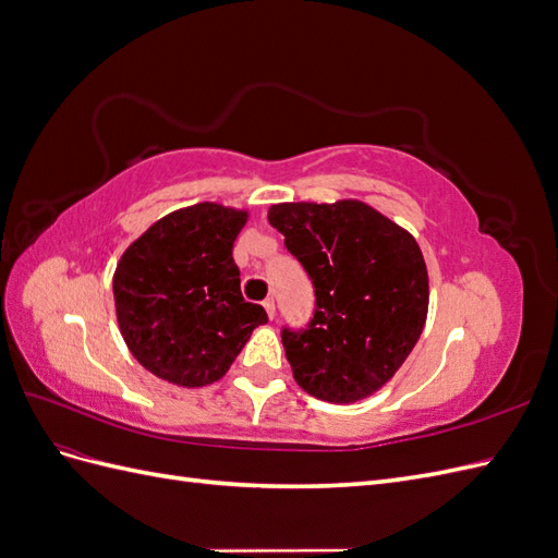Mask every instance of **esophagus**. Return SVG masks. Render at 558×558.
<instances>
[{
    "instance_id": "34e87169",
    "label": "esophagus",
    "mask_w": 558,
    "mask_h": 558,
    "mask_svg": "<svg viewBox=\"0 0 558 558\" xmlns=\"http://www.w3.org/2000/svg\"><path fill=\"white\" fill-rule=\"evenodd\" d=\"M263 307H265V312H267V316H269V318H275V312H277V310H275V300H272V298L265 300V302H263Z\"/></svg>"
}]
</instances>
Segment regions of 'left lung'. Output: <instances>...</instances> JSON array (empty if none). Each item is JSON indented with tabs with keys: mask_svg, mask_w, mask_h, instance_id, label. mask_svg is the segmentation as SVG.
Returning a JSON list of instances; mask_svg holds the SVG:
<instances>
[{
	"mask_svg": "<svg viewBox=\"0 0 558 558\" xmlns=\"http://www.w3.org/2000/svg\"><path fill=\"white\" fill-rule=\"evenodd\" d=\"M267 221L316 289L312 324L281 332L298 386L335 404L377 393L426 326L428 269L416 240L361 199L281 202Z\"/></svg>",
	"mask_w": 558,
	"mask_h": 558,
	"instance_id": "8db88e82",
	"label": "left lung"
}]
</instances>
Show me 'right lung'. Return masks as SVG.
Here are the masks:
<instances>
[{
	"mask_svg": "<svg viewBox=\"0 0 558 558\" xmlns=\"http://www.w3.org/2000/svg\"><path fill=\"white\" fill-rule=\"evenodd\" d=\"M246 209L199 202L162 216L113 272L116 318L130 353L181 388L221 379L251 332L267 324L240 291L232 246Z\"/></svg>",
	"mask_w": 558,
	"mask_h": 558,
	"instance_id": "1",
	"label": "right lung"
}]
</instances>
